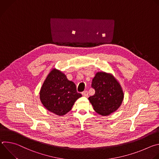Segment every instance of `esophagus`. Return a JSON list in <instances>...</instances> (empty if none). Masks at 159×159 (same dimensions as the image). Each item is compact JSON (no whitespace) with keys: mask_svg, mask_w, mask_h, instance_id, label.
Segmentation results:
<instances>
[{"mask_svg":"<svg viewBox=\"0 0 159 159\" xmlns=\"http://www.w3.org/2000/svg\"><path fill=\"white\" fill-rule=\"evenodd\" d=\"M82 95L85 97H88V95H89V93H88V91L87 90H85V91H84L82 93Z\"/></svg>","mask_w":159,"mask_h":159,"instance_id":"34e87169","label":"esophagus"}]
</instances>
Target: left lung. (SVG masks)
I'll return each mask as SVG.
<instances>
[{"mask_svg": "<svg viewBox=\"0 0 159 159\" xmlns=\"http://www.w3.org/2000/svg\"><path fill=\"white\" fill-rule=\"evenodd\" d=\"M95 94L89 98L94 111L102 116L109 115L121 106L124 98L121 87L112 75L98 72L91 85Z\"/></svg>", "mask_w": 159, "mask_h": 159, "instance_id": "obj_1", "label": "left lung"}]
</instances>
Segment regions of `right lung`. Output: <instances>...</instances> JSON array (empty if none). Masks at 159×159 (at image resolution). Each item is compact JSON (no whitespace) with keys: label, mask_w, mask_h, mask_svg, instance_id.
Here are the masks:
<instances>
[{"label":"right lung","mask_w":159,"mask_h":159,"mask_svg":"<svg viewBox=\"0 0 159 159\" xmlns=\"http://www.w3.org/2000/svg\"><path fill=\"white\" fill-rule=\"evenodd\" d=\"M39 96L42 104L48 111L63 116L71 110L82 94L77 92L73 82L68 80L61 71L54 69L45 79Z\"/></svg>","instance_id":"1"}]
</instances>
